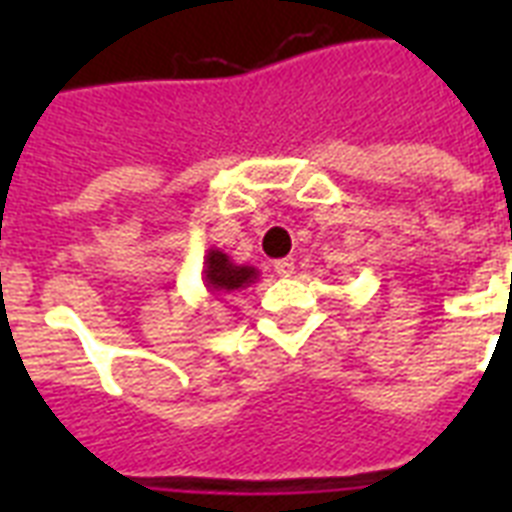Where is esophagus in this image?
I'll list each match as a JSON object with an SVG mask.
<instances>
[{
    "instance_id": "esophagus-1",
    "label": "esophagus",
    "mask_w": 512,
    "mask_h": 512,
    "mask_svg": "<svg viewBox=\"0 0 512 512\" xmlns=\"http://www.w3.org/2000/svg\"><path fill=\"white\" fill-rule=\"evenodd\" d=\"M273 271L279 273V276H292L295 273V260L292 257H281L273 263Z\"/></svg>"
}]
</instances>
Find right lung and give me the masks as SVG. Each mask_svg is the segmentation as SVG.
Here are the masks:
<instances>
[{"mask_svg":"<svg viewBox=\"0 0 512 512\" xmlns=\"http://www.w3.org/2000/svg\"><path fill=\"white\" fill-rule=\"evenodd\" d=\"M201 279H204V287L212 297H225L233 295V292H241V289L252 287L257 279H260V271L252 268V265H239L233 263L231 257L220 252L217 247L207 249L204 255V271H201Z\"/></svg>","mask_w":512,"mask_h":512,"instance_id":"add662e5","label":"right lung"}]
</instances>
